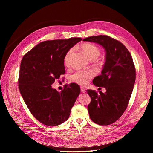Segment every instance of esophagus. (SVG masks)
<instances>
[{"mask_svg": "<svg viewBox=\"0 0 153 153\" xmlns=\"http://www.w3.org/2000/svg\"><path fill=\"white\" fill-rule=\"evenodd\" d=\"M80 91H81L82 92H83V93H84V92H85L86 89H85V88H84V87H81L80 88Z\"/></svg>", "mask_w": 153, "mask_h": 153, "instance_id": "obj_1", "label": "esophagus"}]
</instances>
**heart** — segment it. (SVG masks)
Wrapping results in <instances>:
<instances>
[{
	"label": "heart",
	"instance_id": "heart-1",
	"mask_svg": "<svg viewBox=\"0 0 153 153\" xmlns=\"http://www.w3.org/2000/svg\"><path fill=\"white\" fill-rule=\"evenodd\" d=\"M80 48L87 57L91 60L97 59L101 53L100 49L97 46L92 43H84L80 46ZM73 52V50L72 48L69 49L64 55V63L66 66L69 65ZM94 75V73L92 71L80 70L72 74L69 77V80L71 82L75 83L80 85H85Z\"/></svg>",
	"mask_w": 153,
	"mask_h": 153
}]
</instances>
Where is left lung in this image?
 Masks as SVG:
<instances>
[{"mask_svg":"<svg viewBox=\"0 0 153 153\" xmlns=\"http://www.w3.org/2000/svg\"><path fill=\"white\" fill-rule=\"evenodd\" d=\"M102 46L106 61L100 75L92 83L106 89L105 93L87 90L91 97L87 110L91 119L100 125H109L118 120L126 110L135 82L136 71L131 55L125 46L110 36L100 35L83 39Z\"/></svg>","mask_w":153,"mask_h":153,"instance_id":"1","label":"left lung"}]
</instances>
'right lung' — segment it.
Returning <instances> with one entry per match:
<instances>
[{
	"mask_svg": "<svg viewBox=\"0 0 153 153\" xmlns=\"http://www.w3.org/2000/svg\"><path fill=\"white\" fill-rule=\"evenodd\" d=\"M81 40L71 38L43 41L22 59L18 76L20 94L32 115L43 124L53 126L65 122L80 93V87L75 83L61 92L51 85L66 72V53Z\"/></svg>",
	"mask_w": 153,
	"mask_h": 153,
	"instance_id": "1",
	"label": "right lung"
}]
</instances>
